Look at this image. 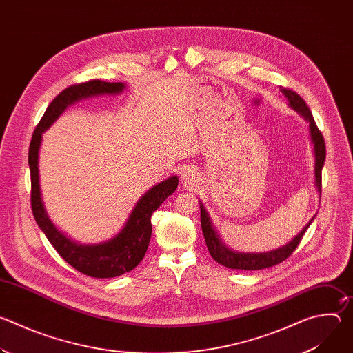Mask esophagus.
<instances>
[{"instance_id":"esophagus-1","label":"esophagus","mask_w":353,"mask_h":353,"mask_svg":"<svg viewBox=\"0 0 353 353\" xmlns=\"http://www.w3.org/2000/svg\"><path fill=\"white\" fill-rule=\"evenodd\" d=\"M181 177H183L184 181H191L194 179V174H192V172L190 169H185V170H183Z\"/></svg>"}]
</instances>
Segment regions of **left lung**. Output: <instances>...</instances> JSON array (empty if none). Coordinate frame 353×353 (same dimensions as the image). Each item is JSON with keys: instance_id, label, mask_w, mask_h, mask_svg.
<instances>
[{"instance_id": "1", "label": "left lung", "mask_w": 353, "mask_h": 353, "mask_svg": "<svg viewBox=\"0 0 353 353\" xmlns=\"http://www.w3.org/2000/svg\"><path fill=\"white\" fill-rule=\"evenodd\" d=\"M281 92L288 97L289 105L299 112L301 116H305L306 120L310 123V132H312V139L314 142V150H316V183L319 190L321 191V170L324 166V161H325V141L324 137L321 134V131L319 130L314 117L309 109V106L306 105V102L303 100L300 94H297L294 90L289 89V88H281ZM314 221V218L303 228L297 236H294V239L288 243L286 245L276 248L274 251H270V253H260V254H240V253H233L229 248H226L222 241L219 240L216 232L212 228V223L210 221V216L207 214V211L204 210V207L201 205V228H203V233L205 237V243L207 247L210 250V254L212 256V259L225 265L226 268L230 270H247V271H256V270H264V268H270L274 267L282 261H285L293 251L296 250V247L299 245L301 237L306 233V230L309 229V226L312 225V222Z\"/></svg>"}]
</instances>
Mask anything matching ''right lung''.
I'll return each instance as SVG.
<instances>
[{"mask_svg":"<svg viewBox=\"0 0 353 353\" xmlns=\"http://www.w3.org/2000/svg\"><path fill=\"white\" fill-rule=\"evenodd\" d=\"M123 89L124 85L121 82H103L100 79H92L65 88L48 105L41 120L34 128L29 146L32 183L30 204L33 216L48 241L57 250V253L77 271L92 278H114L134 270L142 261L149 245L150 234H152L150 216L162 205L163 201L176 191L179 179L173 176L150 188L138 201L125 226L114 239L96 245H81L59 232L46 215L39 185V148L41 142V132L56 121L68 105H72L83 97L103 93H119Z\"/></svg>","mask_w":353,"mask_h":353,"instance_id":"1","label":"right lung"}]
</instances>
